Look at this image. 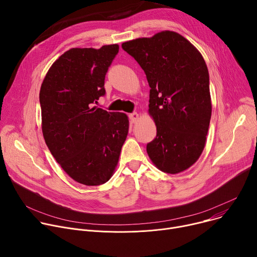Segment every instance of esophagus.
I'll use <instances>...</instances> for the list:
<instances>
[{"label": "esophagus", "mask_w": 257, "mask_h": 257, "mask_svg": "<svg viewBox=\"0 0 257 257\" xmlns=\"http://www.w3.org/2000/svg\"><path fill=\"white\" fill-rule=\"evenodd\" d=\"M139 119V116H138V114L137 113H131L130 115H129V120H130V122L131 123H135V122H137V120Z\"/></svg>", "instance_id": "34e87169"}]
</instances>
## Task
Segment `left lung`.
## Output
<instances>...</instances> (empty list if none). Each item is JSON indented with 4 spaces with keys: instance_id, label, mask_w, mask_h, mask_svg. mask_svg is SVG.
<instances>
[{
    "instance_id": "1",
    "label": "left lung",
    "mask_w": 257,
    "mask_h": 257,
    "mask_svg": "<svg viewBox=\"0 0 257 257\" xmlns=\"http://www.w3.org/2000/svg\"><path fill=\"white\" fill-rule=\"evenodd\" d=\"M144 71L157 137L146 145L156 167L168 174L187 170L200 157L211 117L209 75L198 50L174 31L122 44Z\"/></svg>"
}]
</instances>
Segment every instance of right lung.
I'll list each match as a JSON object with an SVG mask.
<instances>
[{"instance_id":"obj_1","label":"right lung","mask_w":257,"mask_h":257,"mask_svg":"<svg viewBox=\"0 0 257 257\" xmlns=\"http://www.w3.org/2000/svg\"><path fill=\"white\" fill-rule=\"evenodd\" d=\"M118 45L71 49L49 69L40 91L43 134L63 170L87 186L112 177L126 140L124 113L93 106L105 94L104 77Z\"/></svg>"}]
</instances>
